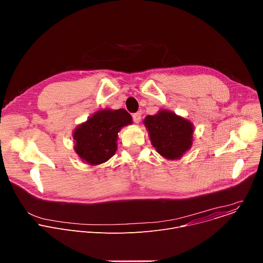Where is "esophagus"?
<instances>
[{
  "label": "esophagus",
  "instance_id": "esophagus-1",
  "mask_svg": "<svg viewBox=\"0 0 263 263\" xmlns=\"http://www.w3.org/2000/svg\"><path fill=\"white\" fill-rule=\"evenodd\" d=\"M132 119L135 123H139L140 120H141V114L138 111V112H135V114L132 115Z\"/></svg>",
  "mask_w": 263,
  "mask_h": 263
}]
</instances>
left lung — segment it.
<instances>
[{"label": "left lung", "instance_id": "8db88e82", "mask_svg": "<svg viewBox=\"0 0 263 263\" xmlns=\"http://www.w3.org/2000/svg\"><path fill=\"white\" fill-rule=\"evenodd\" d=\"M153 146L167 159H179L193 143V124L176 116L174 112L161 110L143 121Z\"/></svg>", "mask_w": 263, "mask_h": 263}]
</instances>
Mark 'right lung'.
Here are the masks:
<instances>
[{
  "label": "right lung",
  "mask_w": 263,
  "mask_h": 263,
  "mask_svg": "<svg viewBox=\"0 0 263 263\" xmlns=\"http://www.w3.org/2000/svg\"><path fill=\"white\" fill-rule=\"evenodd\" d=\"M131 123L125 109L99 111L74 130V151L88 164H101L115 155L119 131Z\"/></svg>",
  "instance_id": "add662e5"
}]
</instances>
